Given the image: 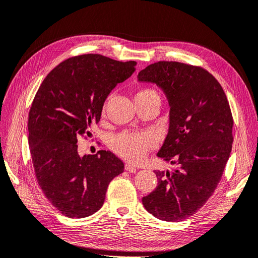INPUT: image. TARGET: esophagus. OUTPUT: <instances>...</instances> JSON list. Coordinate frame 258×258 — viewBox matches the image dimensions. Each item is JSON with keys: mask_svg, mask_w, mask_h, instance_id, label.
Listing matches in <instances>:
<instances>
[{"mask_svg": "<svg viewBox=\"0 0 258 258\" xmlns=\"http://www.w3.org/2000/svg\"><path fill=\"white\" fill-rule=\"evenodd\" d=\"M125 169H126L127 171L131 172V173H135V172L137 171V167H136V166H133V165H132V164H130V163H126V165H125Z\"/></svg>", "mask_w": 258, "mask_h": 258, "instance_id": "34e87169", "label": "esophagus"}]
</instances>
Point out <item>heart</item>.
I'll return each mask as SVG.
<instances>
[{
	"instance_id": "1",
	"label": "heart",
	"mask_w": 258,
	"mask_h": 258,
	"mask_svg": "<svg viewBox=\"0 0 258 258\" xmlns=\"http://www.w3.org/2000/svg\"><path fill=\"white\" fill-rule=\"evenodd\" d=\"M150 96H158L156 91L151 89H141L137 92L135 100L144 99ZM154 141L145 133H123L111 143V147L120 157L131 162H139L145 158L147 152L151 150Z\"/></svg>"
}]
</instances>
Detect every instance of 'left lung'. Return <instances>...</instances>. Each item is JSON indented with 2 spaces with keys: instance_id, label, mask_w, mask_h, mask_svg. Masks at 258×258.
<instances>
[{
  "instance_id": "8db88e82",
  "label": "left lung",
  "mask_w": 258,
  "mask_h": 258,
  "mask_svg": "<svg viewBox=\"0 0 258 258\" xmlns=\"http://www.w3.org/2000/svg\"><path fill=\"white\" fill-rule=\"evenodd\" d=\"M139 81L160 87L169 102V128L158 157L177 165L154 170L158 186L143 197L145 209L164 221H182L214 194L230 158L233 125L218 80L201 67L159 61L142 70Z\"/></svg>"
}]
</instances>
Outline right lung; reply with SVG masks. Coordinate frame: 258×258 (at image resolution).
I'll list each match as a JSON object with an SVG mask.
<instances>
[{"label": "right lung", "mask_w": 258, "mask_h": 258, "mask_svg": "<svg viewBox=\"0 0 258 258\" xmlns=\"http://www.w3.org/2000/svg\"><path fill=\"white\" fill-rule=\"evenodd\" d=\"M136 66L98 54L72 57L49 72L34 98L28 143L36 178L48 201L69 218L96 213L109 183L123 171L111 151L80 157L77 140L92 136L110 92Z\"/></svg>", "instance_id": "right-lung-1"}]
</instances>
